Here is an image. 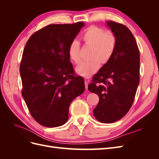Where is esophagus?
Instances as JSON below:
<instances>
[{"instance_id":"34e87169","label":"esophagus","mask_w":159,"mask_h":159,"mask_svg":"<svg viewBox=\"0 0 159 159\" xmlns=\"http://www.w3.org/2000/svg\"><path fill=\"white\" fill-rule=\"evenodd\" d=\"M85 88L88 89V81L85 80Z\"/></svg>"}]
</instances>
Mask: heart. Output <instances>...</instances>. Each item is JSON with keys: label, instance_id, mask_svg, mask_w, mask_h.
Segmentation results:
<instances>
[{"label": "heart", "instance_id": "obj_1", "mask_svg": "<svg viewBox=\"0 0 159 159\" xmlns=\"http://www.w3.org/2000/svg\"><path fill=\"white\" fill-rule=\"evenodd\" d=\"M81 39L85 44L93 46L91 58L88 61H82L75 68L76 73L84 78H89L101 66V61L107 62L111 57L117 44V37L111 31H105L103 28L91 26L84 32ZM70 58L78 64L81 60L80 43L72 41L68 48Z\"/></svg>", "mask_w": 159, "mask_h": 159}]
</instances>
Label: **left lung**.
<instances>
[{
    "label": "left lung",
    "instance_id": "8db88e82",
    "mask_svg": "<svg viewBox=\"0 0 159 159\" xmlns=\"http://www.w3.org/2000/svg\"><path fill=\"white\" fill-rule=\"evenodd\" d=\"M106 25L117 37L116 47L111 57L94 75L88 89L99 98L93 111L95 119L112 123L123 117L133 103L139 84L140 54L127 26L111 20Z\"/></svg>",
    "mask_w": 159,
    "mask_h": 159
}]
</instances>
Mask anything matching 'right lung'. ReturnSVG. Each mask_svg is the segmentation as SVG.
Here are the masks:
<instances>
[{
    "label": "right lung",
    "mask_w": 159,
    "mask_h": 159,
    "mask_svg": "<svg viewBox=\"0 0 159 159\" xmlns=\"http://www.w3.org/2000/svg\"><path fill=\"white\" fill-rule=\"evenodd\" d=\"M85 24L50 25L26 42L20 66L22 95L36 121L47 127L65 124L69 107L85 91L84 80L75 76L68 55L70 43Z\"/></svg>",
    "instance_id": "add662e5"
}]
</instances>
